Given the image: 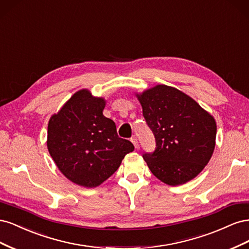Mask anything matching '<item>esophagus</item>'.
Wrapping results in <instances>:
<instances>
[{"mask_svg":"<svg viewBox=\"0 0 249 249\" xmlns=\"http://www.w3.org/2000/svg\"><path fill=\"white\" fill-rule=\"evenodd\" d=\"M131 141H132V143L134 144V146L135 147H138V139H137V137L136 136H133L132 138H131Z\"/></svg>","mask_w":249,"mask_h":249,"instance_id":"1","label":"esophagus"}]
</instances>
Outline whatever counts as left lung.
<instances>
[{
    "label": "left lung",
    "mask_w": 249,
    "mask_h": 249,
    "mask_svg": "<svg viewBox=\"0 0 249 249\" xmlns=\"http://www.w3.org/2000/svg\"><path fill=\"white\" fill-rule=\"evenodd\" d=\"M137 97L156 139L155 152L143 154L148 168L167 185L189 182L213 155L214 117L189 95L167 85H157Z\"/></svg>",
    "instance_id": "obj_1"
}]
</instances>
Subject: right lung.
I'll return each instance as SVG.
<instances>
[{
  "mask_svg": "<svg viewBox=\"0 0 249 249\" xmlns=\"http://www.w3.org/2000/svg\"><path fill=\"white\" fill-rule=\"evenodd\" d=\"M105 105L103 97L82 89L49 122V153L59 170L79 186L101 185L134 150L131 141L118 137L115 123L104 116Z\"/></svg>",
  "mask_w": 249,
  "mask_h": 249,
  "instance_id": "add662e5",
  "label": "right lung"
}]
</instances>
